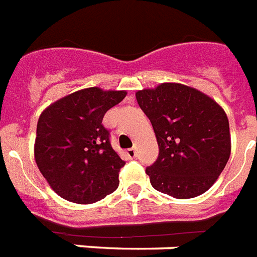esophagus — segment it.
I'll use <instances>...</instances> for the list:
<instances>
[{
	"instance_id": "esophagus-1",
	"label": "esophagus",
	"mask_w": 257,
	"mask_h": 257,
	"mask_svg": "<svg viewBox=\"0 0 257 257\" xmlns=\"http://www.w3.org/2000/svg\"><path fill=\"white\" fill-rule=\"evenodd\" d=\"M126 154L130 159H135V156H137V152H135L134 148H128V150H126Z\"/></svg>"
}]
</instances>
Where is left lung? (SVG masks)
Segmentation results:
<instances>
[{
	"label": "left lung",
	"instance_id": "obj_1",
	"mask_svg": "<svg viewBox=\"0 0 257 257\" xmlns=\"http://www.w3.org/2000/svg\"><path fill=\"white\" fill-rule=\"evenodd\" d=\"M135 95L159 144L158 160L146 169L151 185L179 200L209 190L231 154L230 126L222 106L177 82H163Z\"/></svg>",
	"mask_w": 257,
	"mask_h": 257
}]
</instances>
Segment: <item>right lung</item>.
Segmentation results:
<instances>
[{
    "label": "right lung",
    "instance_id": "right-lung-1",
    "mask_svg": "<svg viewBox=\"0 0 257 257\" xmlns=\"http://www.w3.org/2000/svg\"><path fill=\"white\" fill-rule=\"evenodd\" d=\"M126 90L86 88L51 103L40 114L34 156L38 168L61 198L93 203L118 188L124 162L110 144L105 113Z\"/></svg>",
    "mask_w": 257,
    "mask_h": 257
}]
</instances>
